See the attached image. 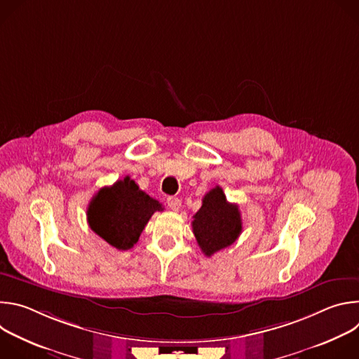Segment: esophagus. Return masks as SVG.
I'll return each mask as SVG.
<instances>
[{"label":"esophagus","mask_w":359,"mask_h":359,"mask_svg":"<svg viewBox=\"0 0 359 359\" xmlns=\"http://www.w3.org/2000/svg\"><path fill=\"white\" fill-rule=\"evenodd\" d=\"M168 206H169L173 212H179L180 208H182V201H180V198H177V197H169V198H168Z\"/></svg>","instance_id":"obj_1"}]
</instances>
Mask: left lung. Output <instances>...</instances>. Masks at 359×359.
<instances>
[{
    "mask_svg": "<svg viewBox=\"0 0 359 359\" xmlns=\"http://www.w3.org/2000/svg\"><path fill=\"white\" fill-rule=\"evenodd\" d=\"M241 224L238 206L227 201L220 186L203 197L201 208L191 222L197 244L208 257L231 245L243 230Z\"/></svg>",
    "mask_w": 359,
    "mask_h": 359,
    "instance_id": "1",
    "label": "left lung"
}]
</instances>
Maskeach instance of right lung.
I'll use <instances>...</instances> for the list:
<instances>
[{
  "label": "right lung",
  "mask_w": 359,
  "mask_h": 359,
  "mask_svg": "<svg viewBox=\"0 0 359 359\" xmlns=\"http://www.w3.org/2000/svg\"><path fill=\"white\" fill-rule=\"evenodd\" d=\"M162 204L126 176L111 187H102L89 203V227L118 250L132 248L149 219L162 212Z\"/></svg>",
  "instance_id": "right-lung-1"
}]
</instances>
